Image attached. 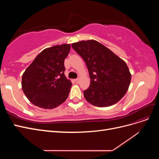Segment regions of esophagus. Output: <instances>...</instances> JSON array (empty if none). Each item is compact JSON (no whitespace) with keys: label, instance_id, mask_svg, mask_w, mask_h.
<instances>
[{"label":"esophagus","instance_id":"obj_1","mask_svg":"<svg viewBox=\"0 0 159 159\" xmlns=\"http://www.w3.org/2000/svg\"><path fill=\"white\" fill-rule=\"evenodd\" d=\"M75 81L76 82V84H79V83H80V79H79V78L75 79Z\"/></svg>","mask_w":159,"mask_h":159}]
</instances>
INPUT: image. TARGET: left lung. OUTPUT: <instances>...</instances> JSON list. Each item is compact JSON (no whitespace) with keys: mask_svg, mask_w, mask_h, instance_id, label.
I'll return each mask as SVG.
<instances>
[{"mask_svg":"<svg viewBox=\"0 0 159 159\" xmlns=\"http://www.w3.org/2000/svg\"><path fill=\"white\" fill-rule=\"evenodd\" d=\"M71 47L84 59L88 69L90 85L83 91L87 102L100 107L117 103L131 83V74L125 62L93 40L73 43Z\"/></svg>","mask_w":159,"mask_h":159,"instance_id":"8db88e82","label":"left lung"}]
</instances>
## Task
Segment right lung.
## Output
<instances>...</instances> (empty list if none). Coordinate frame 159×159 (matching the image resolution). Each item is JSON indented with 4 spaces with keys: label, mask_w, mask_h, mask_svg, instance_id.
<instances>
[{
    "label": "right lung",
    "mask_w": 159,
    "mask_h": 159,
    "mask_svg": "<svg viewBox=\"0 0 159 159\" xmlns=\"http://www.w3.org/2000/svg\"><path fill=\"white\" fill-rule=\"evenodd\" d=\"M70 48L64 44L44 49L24 72L23 92L34 105L51 109L68 98L71 82L64 75V60Z\"/></svg>",
    "instance_id": "add662e5"
}]
</instances>
